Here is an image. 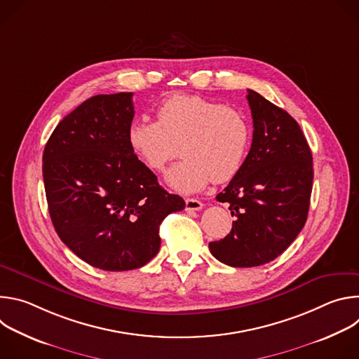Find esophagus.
<instances>
[{
	"label": "esophagus",
	"mask_w": 359,
	"mask_h": 359,
	"mask_svg": "<svg viewBox=\"0 0 359 359\" xmlns=\"http://www.w3.org/2000/svg\"><path fill=\"white\" fill-rule=\"evenodd\" d=\"M203 209V203L197 198H186V210H201Z\"/></svg>",
	"instance_id": "1"
}]
</instances>
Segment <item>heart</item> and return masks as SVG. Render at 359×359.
I'll use <instances>...</instances> for the list:
<instances>
[{
    "instance_id": "b5f03b06",
    "label": "heart",
    "mask_w": 359,
    "mask_h": 359,
    "mask_svg": "<svg viewBox=\"0 0 359 359\" xmlns=\"http://www.w3.org/2000/svg\"><path fill=\"white\" fill-rule=\"evenodd\" d=\"M158 122L135 119L128 128V144L153 172H162L175 155L183 156L166 173L168 184L189 194L212 180L224 183L241 169L251 129L238 111L197 95L177 93L156 109Z\"/></svg>"
}]
</instances>
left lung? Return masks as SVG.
I'll list each match as a JSON object with an SVG mask.
<instances>
[{
    "label": "left lung",
    "instance_id": "1",
    "mask_svg": "<svg viewBox=\"0 0 359 359\" xmlns=\"http://www.w3.org/2000/svg\"><path fill=\"white\" fill-rule=\"evenodd\" d=\"M252 116L248 155L217 200L236 216L231 231L209 244L230 267L273 262L302 230L313 190V153L295 119L255 90L247 89Z\"/></svg>",
    "mask_w": 359,
    "mask_h": 359
}]
</instances>
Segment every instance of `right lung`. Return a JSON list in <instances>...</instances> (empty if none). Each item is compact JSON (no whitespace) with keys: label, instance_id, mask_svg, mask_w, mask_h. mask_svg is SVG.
Segmentation results:
<instances>
[{"label":"right lung","instance_id":"1","mask_svg":"<svg viewBox=\"0 0 359 359\" xmlns=\"http://www.w3.org/2000/svg\"><path fill=\"white\" fill-rule=\"evenodd\" d=\"M132 92L96 95L65 116L45 144L42 175L49 216L64 244L105 271L149 263L163 219L184 209L128 144Z\"/></svg>","mask_w":359,"mask_h":359}]
</instances>
